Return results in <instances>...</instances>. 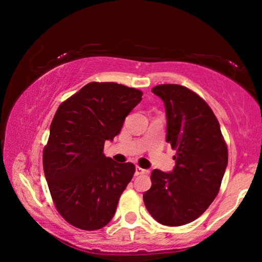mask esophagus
Returning <instances> with one entry per match:
<instances>
[{
    "label": "esophagus",
    "instance_id": "34e87169",
    "mask_svg": "<svg viewBox=\"0 0 262 262\" xmlns=\"http://www.w3.org/2000/svg\"><path fill=\"white\" fill-rule=\"evenodd\" d=\"M148 170H144V168H142L140 166H136L135 168V176H141V174H148Z\"/></svg>",
    "mask_w": 262,
    "mask_h": 262
}]
</instances>
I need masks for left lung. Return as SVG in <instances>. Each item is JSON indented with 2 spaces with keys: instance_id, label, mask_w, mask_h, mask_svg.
I'll use <instances>...</instances> for the list:
<instances>
[{
  "instance_id": "8db88e82",
  "label": "left lung",
  "mask_w": 262,
  "mask_h": 262,
  "mask_svg": "<svg viewBox=\"0 0 262 262\" xmlns=\"http://www.w3.org/2000/svg\"><path fill=\"white\" fill-rule=\"evenodd\" d=\"M164 101L166 142L177 150L170 173L154 170L145 208L158 223L180 227L200 217L220 192L228 147L219 120L200 96L178 84L152 88Z\"/></svg>"
}]
</instances>
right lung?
I'll use <instances>...</instances> for the list:
<instances>
[{
    "instance_id": "1",
    "label": "right lung",
    "mask_w": 262,
    "mask_h": 262,
    "mask_svg": "<svg viewBox=\"0 0 262 262\" xmlns=\"http://www.w3.org/2000/svg\"><path fill=\"white\" fill-rule=\"evenodd\" d=\"M142 95L122 84L91 82L57 108L43 172L56 210L73 227L94 231L113 219L135 165L106 157L104 144L120 133Z\"/></svg>"
}]
</instances>
